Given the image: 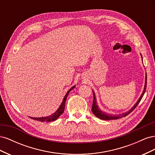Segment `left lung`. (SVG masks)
I'll return each instance as SVG.
<instances>
[{"label": "left lung", "mask_w": 155, "mask_h": 155, "mask_svg": "<svg viewBox=\"0 0 155 155\" xmlns=\"http://www.w3.org/2000/svg\"><path fill=\"white\" fill-rule=\"evenodd\" d=\"M146 87H147V76L146 78H145V86H144V90L141 96L139 98V100H138L137 103L136 104L134 107L132 108V109H130V110L124 112L122 114H119V115H111L109 114H107L105 113V112H102L100 109V108L97 107V104H96V97H95V94H94V92H93V96H94V100H93V103H92V111L93 112V114H94L96 117L97 118H99L101 120H116V119H118V118H123V117H125L126 116H127L128 114H129L131 112H132L137 106L138 105L139 103L141 101L142 98L143 97L144 94L145 92V90H146Z\"/></svg>", "instance_id": "left-lung-1"}]
</instances>
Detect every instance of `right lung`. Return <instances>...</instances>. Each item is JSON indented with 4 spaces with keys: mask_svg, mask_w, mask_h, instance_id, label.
Here are the masks:
<instances>
[{
    "mask_svg": "<svg viewBox=\"0 0 155 155\" xmlns=\"http://www.w3.org/2000/svg\"><path fill=\"white\" fill-rule=\"evenodd\" d=\"M75 87V86H74L73 87H72L70 89V90L67 92V93L66 94V95H65L64 99H63V101L62 102L61 105H60L59 109L55 111V112H54V113L53 114H51L49 116H47V117H42V118H32V117H30L31 118L34 119L35 120H38V121H47V122H48V121H54L56 119H58L59 117L63 113V111H64V105H65V102H66V100H67V97L68 95V93L70 92V91L72 90V89Z\"/></svg>",
    "mask_w": 155,
    "mask_h": 155,
    "instance_id": "right-lung-1",
    "label": "right lung"
}]
</instances>
